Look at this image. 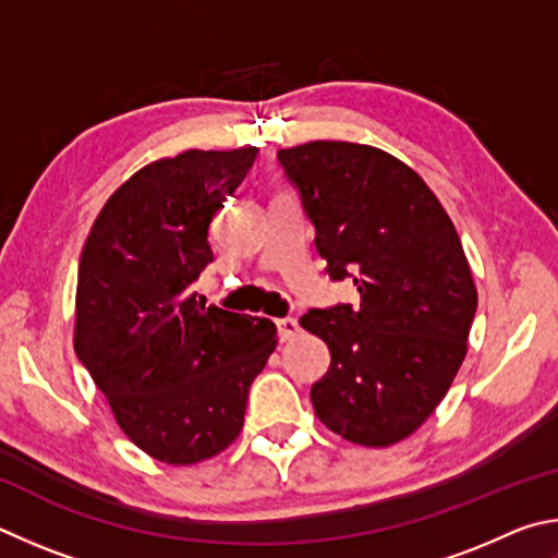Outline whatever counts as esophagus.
Segmentation results:
<instances>
[{
	"label": "esophagus",
	"mask_w": 558,
	"mask_h": 558,
	"mask_svg": "<svg viewBox=\"0 0 558 558\" xmlns=\"http://www.w3.org/2000/svg\"><path fill=\"white\" fill-rule=\"evenodd\" d=\"M277 328H279V338L281 340H291L299 333V320L296 318H279L277 320Z\"/></svg>",
	"instance_id": "1"
}]
</instances>
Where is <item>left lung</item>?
<instances>
[{
  "instance_id": "left-lung-1",
  "label": "left lung",
  "mask_w": 558,
  "mask_h": 558,
  "mask_svg": "<svg viewBox=\"0 0 558 558\" xmlns=\"http://www.w3.org/2000/svg\"><path fill=\"white\" fill-rule=\"evenodd\" d=\"M277 159L326 274L360 291L355 308L299 320L330 350L311 402L348 441L392 446L432 416L465 357L477 291L461 238L432 189L375 146L308 142Z\"/></svg>"
}]
</instances>
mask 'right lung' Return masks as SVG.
I'll return each mask as SVG.
<instances>
[{"instance_id":"obj_1","label":"right lung","mask_w":558,"mask_h":558,"mask_svg":"<svg viewBox=\"0 0 558 558\" xmlns=\"http://www.w3.org/2000/svg\"><path fill=\"white\" fill-rule=\"evenodd\" d=\"M257 146L183 151L136 171L97 215L81 254L75 355L122 432L161 463L191 465L242 432L277 345L269 318L195 301L215 213Z\"/></svg>"}]
</instances>
